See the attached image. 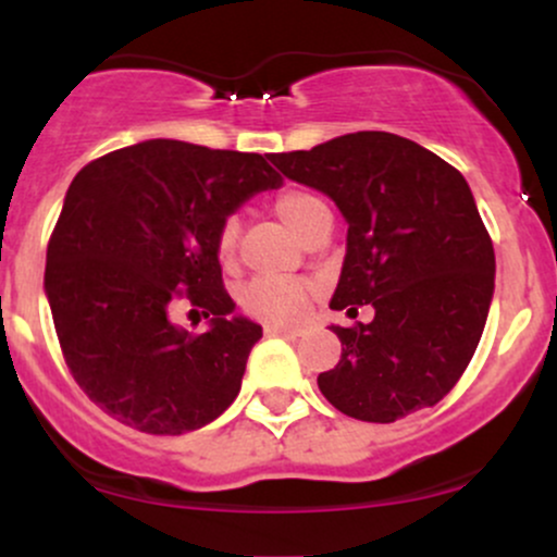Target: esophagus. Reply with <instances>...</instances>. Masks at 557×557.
<instances>
[{
  "instance_id": "esophagus-1",
  "label": "esophagus",
  "mask_w": 557,
  "mask_h": 557,
  "mask_svg": "<svg viewBox=\"0 0 557 557\" xmlns=\"http://www.w3.org/2000/svg\"><path fill=\"white\" fill-rule=\"evenodd\" d=\"M264 332H267V335H290V337L304 335V330H300V327H290V324H277V322L264 324Z\"/></svg>"
}]
</instances>
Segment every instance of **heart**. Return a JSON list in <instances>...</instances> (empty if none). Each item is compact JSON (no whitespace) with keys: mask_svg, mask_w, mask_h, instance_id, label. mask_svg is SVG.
Masks as SVG:
<instances>
[{"mask_svg":"<svg viewBox=\"0 0 557 557\" xmlns=\"http://www.w3.org/2000/svg\"><path fill=\"white\" fill-rule=\"evenodd\" d=\"M327 212L330 209L324 207L322 198L306 194V190H285V194L274 198V214L300 240L317 225L319 216ZM238 235V220L227 216L222 222L220 233H216V253H220L222 261H230L235 257ZM311 293H314V285L306 283V280L257 277L240 290V306L248 314L264 319V322H296V319L304 317Z\"/></svg>","mask_w":557,"mask_h":557,"instance_id":"1","label":"heart"}]
</instances>
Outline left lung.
I'll return each mask as SVG.
<instances>
[{
	"label": "left lung",
	"mask_w": 557,
	"mask_h": 557,
	"mask_svg": "<svg viewBox=\"0 0 557 557\" xmlns=\"http://www.w3.org/2000/svg\"><path fill=\"white\" fill-rule=\"evenodd\" d=\"M270 162L330 196L348 222L330 309H374L369 324L330 327L343 354L319 374L324 398L376 424L443 400L474 356L495 293V251L466 177L424 146L382 131Z\"/></svg>",
	"instance_id": "8db88e82"
}]
</instances>
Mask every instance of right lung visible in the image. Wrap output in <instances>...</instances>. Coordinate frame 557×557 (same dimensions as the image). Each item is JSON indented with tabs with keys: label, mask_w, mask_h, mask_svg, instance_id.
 <instances>
[{
	"label": "right lung",
	"mask_w": 557,
	"mask_h": 557,
	"mask_svg": "<svg viewBox=\"0 0 557 557\" xmlns=\"http://www.w3.org/2000/svg\"><path fill=\"white\" fill-rule=\"evenodd\" d=\"M267 159L151 138L70 183L44 290L75 382L133 430H201L240 393L261 327L233 314L216 233L243 201L283 185ZM177 299L202 309L207 333L171 324Z\"/></svg>",
	"instance_id": "1"
}]
</instances>
